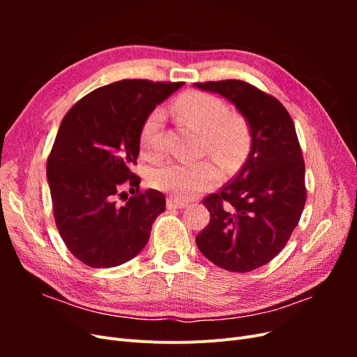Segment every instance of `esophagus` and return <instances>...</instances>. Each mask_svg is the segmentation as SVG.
<instances>
[{"label":"esophagus","mask_w":357,"mask_h":357,"mask_svg":"<svg viewBox=\"0 0 357 357\" xmlns=\"http://www.w3.org/2000/svg\"><path fill=\"white\" fill-rule=\"evenodd\" d=\"M186 205H188V202H185V201H180V199H176V198H168V201H167V207H168V210L185 208Z\"/></svg>","instance_id":"34e87169"}]
</instances>
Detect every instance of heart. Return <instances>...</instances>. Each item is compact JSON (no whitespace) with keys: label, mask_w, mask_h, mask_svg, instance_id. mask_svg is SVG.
<instances>
[{"label":"heart","mask_w":357,"mask_h":357,"mask_svg":"<svg viewBox=\"0 0 357 357\" xmlns=\"http://www.w3.org/2000/svg\"><path fill=\"white\" fill-rule=\"evenodd\" d=\"M172 110L183 121L195 126L204 135V147L226 168L240 164L245 155L248 135L244 123L231 116L229 107L218 96L204 92H185L172 104ZM165 113L155 109L139 129V149L147 158H156L162 149V126ZM220 180V169L210 159L198 162H169L150 172L153 188L169 195L189 199L214 186Z\"/></svg>","instance_id":"obj_1"}]
</instances>
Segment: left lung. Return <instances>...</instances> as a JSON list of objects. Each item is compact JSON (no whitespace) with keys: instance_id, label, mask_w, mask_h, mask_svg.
<instances>
[{"instance_id":"obj_1","label":"left lung","mask_w":357,"mask_h":357,"mask_svg":"<svg viewBox=\"0 0 357 357\" xmlns=\"http://www.w3.org/2000/svg\"><path fill=\"white\" fill-rule=\"evenodd\" d=\"M193 86L232 102L252 138L236 177L202 201L210 223L198 234L197 245L226 271H253L283 250L304 210L305 164L295 125L282 102L245 82Z\"/></svg>"}]
</instances>
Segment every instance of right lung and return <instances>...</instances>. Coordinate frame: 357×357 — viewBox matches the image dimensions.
Wrapping results in <instances>:
<instances>
[{
	"instance_id": "1",
	"label": "right lung",
	"mask_w": 357,
	"mask_h": 357,
	"mask_svg": "<svg viewBox=\"0 0 357 357\" xmlns=\"http://www.w3.org/2000/svg\"><path fill=\"white\" fill-rule=\"evenodd\" d=\"M181 86L114 82L83 96L62 119L47 159V181L61 238L84 265L112 268L131 261L165 211L160 192H138L142 178L132 167L144 119ZM126 185L137 195L117 206L115 197Z\"/></svg>"
}]
</instances>
